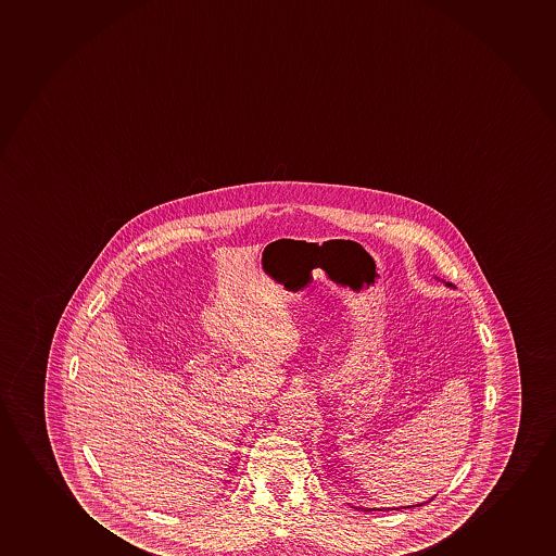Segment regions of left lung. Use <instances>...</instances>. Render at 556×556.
Masks as SVG:
<instances>
[{
	"mask_svg": "<svg viewBox=\"0 0 556 556\" xmlns=\"http://www.w3.org/2000/svg\"><path fill=\"white\" fill-rule=\"evenodd\" d=\"M430 501H432V498H430ZM415 506H422V503L421 505H415ZM404 508H409V506H404ZM356 510H372V508H356ZM378 510H380V508H378ZM388 510H391V508H388ZM395 510H399V508H395Z\"/></svg>",
	"mask_w": 556,
	"mask_h": 556,
	"instance_id": "obj_1",
	"label": "left lung"
}]
</instances>
